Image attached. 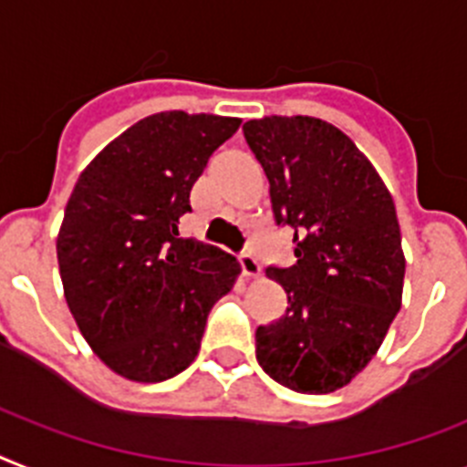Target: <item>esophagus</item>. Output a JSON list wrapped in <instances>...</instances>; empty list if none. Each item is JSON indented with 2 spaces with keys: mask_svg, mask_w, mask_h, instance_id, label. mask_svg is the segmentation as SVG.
Returning <instances> with one entry per match:
<instances>
[{
  "mask_svg": "<svg viewBox=\"0 0 467 467\" xmlns=\"http://www.w3.org/2000/svg\"><path fill=\"white\" fill-rule=\"evenodd\" d=\"M240 265H242V273H244V277H249V280H256V277L261 275V264H258L252 254H242Z\"/></svg>",
  "mask_w": 467,
  "mask_h": 467,
  "instance_id": "1",
  "label": "esophagus"
}]
</instances>
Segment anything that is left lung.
<instances>
[{
    "mask_svg": "<svg viewBox=\"0 0 467 467\" xmlns=\"http://www.w3.org/2000/svg\"><path fill=\"white\" fill-rule=\"evenodd\" d=\"M277 225L294 230L289 268L265 275L287 313L256 330V358L301 394L347 387L378 354L401 308L406 258L389 190L339 128L313 116L246 120Z\"/></svg>",
    "mask_w": 467,
    "mask_h": 467,
    "instance_id": "left-lung-1",
    "label": "left lung"
}]
</instances>
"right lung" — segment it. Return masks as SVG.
I'll return each instance as SVG.
<instances>
[{"label":"right lung","instance_id":"right-lung-1","mask_svg":"<svg viewBox=\"0 0 467 467\" xmlns=\"http://www.w3.org/2000/svg\"><path fill=\"white\" fill-rule=\"evenodd\" d=\"M240 123L147 116L101 149L73 187L57 237L64 296L85 342L120 378L182 373L211 306L242 273L237 258L178 233L192 187Z\"/></svg>","mask_w":467,"mask_h":467}]
</instances>
